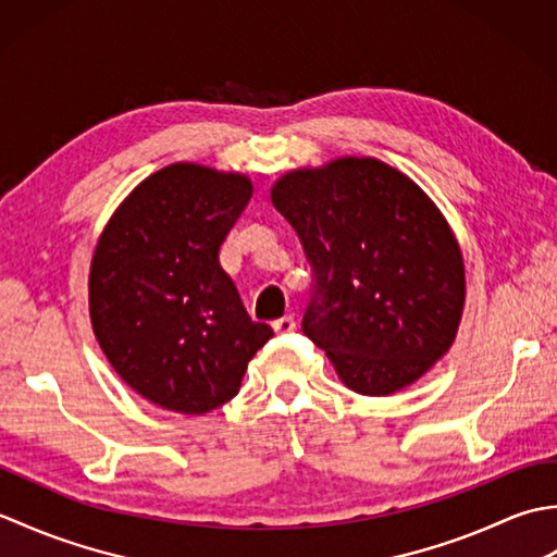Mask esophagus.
Listing matches in <instances>:
<instances>
[{
	"label": "esophagus",
	"mask_w": 557,
	"mask_h": 557,
	"mask_svg": "<svg viewBox=\"0 0 557 557\" xmlns=\"http://www.w3.org/2000/svg\"><path fill=\"white\" fill-rule=\"evenodd\" d=\"M272 327H275V333L280 335L294 333V330H297V321H294V315H282L277 321H272Z\"/></svg>",
	"instance_id": "1"
}]
</instances>
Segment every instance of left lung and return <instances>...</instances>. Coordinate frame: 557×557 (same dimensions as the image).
Instances as JSON below:
<instances>
[{"label":"left lung","mask_w":557,"mask_h":557,"mask_svg":"<svg viewBox=\"0 0 557 557\" xmlns=\"http://www.w3.org/2000/svg\"><path fill=\"white\" fill-rule=\"evenodd\" d=\"M297 230L315 287L301 330L359 395L411 385L455 342L465 260L443 212L409 176L339 158L270 191Z\"/></svg>","instance_id":"obj_1"}]
</instances>
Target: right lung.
Returning <instances> with one entry per match:
<instances>
[{
  "label": "right lung",
  "instance_id": "right-lung-1",
  "mask_svg": "<svg viewBox=\"0 0 557 557\" xmlns=\"http://www.w3.org/2000/svg\"><path fill=\"white\" fill-rule=\"evenodd\" d=\"M251 194L244 174L174 162L140 182L100 234L92 333L122 381L162 409L206 413L230 401L272 337L220 265Z\"/></svg>",
  "mask_w": 557,
  "mask_h": 557
}]
</instances>
